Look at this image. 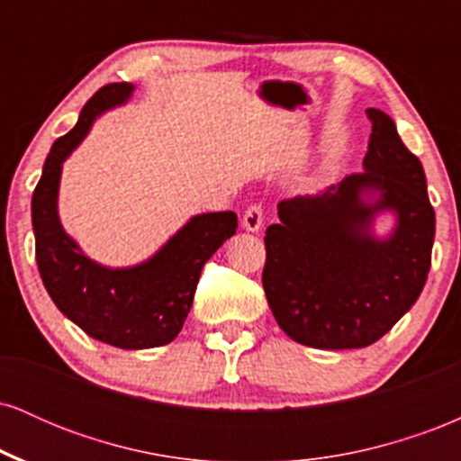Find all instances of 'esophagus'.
<instances>
[{
	"mask_svg": "<svg viewBox=\"0 0 461 461\" xmlns=\"http://www.w3.org/2000/svg\"><path fill=\"white\" fill-rule=\"evenodd\" d=\"M262 216H264V208L262 203H251L242 214V227L249 231H258L262 227Z\"/></svg>",
	"mask_w": 461,
	"mask_h": 461,
	"instance_id": "esophagus-1",
	"label": "esophagus"
}]
</instances>
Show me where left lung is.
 Wrapping results in <instances>:
<instances>
[{"instance_id": "1", "label": "left lung", "mask_w": 461, "mask_h": 461, "mask_svg": "<svg viewBox=\"0 0 461 461\" xmlns=\"http://www.w3.org/2000/svg\"><path fill=\"white\" fill-rule=\"evenodd\" d=\"M366 114V171L347 176L316 197L282 201L279 223L264 236L267 301L279 327L305 347L359 348L377 342L416 303L431 267L436 214L422 164L388 114L375 108ZM368 189L383 193L373 206L361 199ZM379 209L400 216L385 241L367 231Z\"/></svg>"}]
</instances>
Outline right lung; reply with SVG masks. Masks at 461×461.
Returning a JSON list of instances; mask_svg holds the SVG:
<instances>
[{
	"mask_svg": "<svg viewBox=\"0 0 461 461\" xmlns=\"http://www.w3.org/2000/svg\"><path fill=\"white\" fill-rule=\"evenodd\" d=\"M131 84H105L88 99L79 121L47 156L32 194V225L41 279L58 310L95 340L119 348L168 345L182 331L203 264L236 234L234 212L190 219L158 256L134 268H105L88 260L58 221L56 197L65 158L91 130L95 116L123 104Z\"/></svg>",
	"mask_w": 461,
	"mask_h": 461,
	"instance_id": "1",
	"label": "right lung"
}]
</instances>
